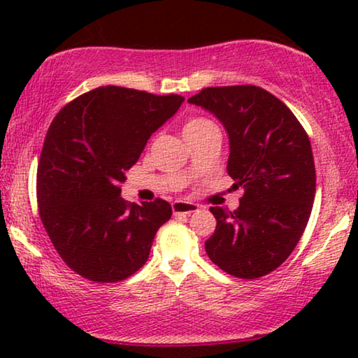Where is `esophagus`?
I'll return each instance as SVG.
<instances>
[{"instance_id": "34e87169", "label": "esophagus", "mask_w": 358, "mask_h": 358, "mask_svg": "<svg viewBox=\"0 0 358 358\" xmlns=\"http://www.w3.org/2000/svg\"><path fill=\"white\" fill-rule=\"evenodd\" d=\"M199 207L192 202H184V200H176L173 202V213L174 215H190L197 212Z\"/></svg>"}]
</instances>
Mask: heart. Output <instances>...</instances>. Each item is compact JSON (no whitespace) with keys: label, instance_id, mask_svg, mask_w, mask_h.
I'll list each match as a JSON object with an SVG mask.
<instances>
[{"label":"heart","instance_id":"obj_1","mask_svg":"<svg viewBox=\"0 0 358 358\" xmlns=\"http://www.w3.org/2000/svg\"><path fill=\"white\" fill-rule=\"evenodd\" d=\"M212 124L208 119H203V117H195V119H190L187 124L184 125V130H195V129H200V127H205Z\"/></svg>","mask_w":358,"mask_h":358}]
</instances>
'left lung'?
Masks as SVG:
<instances>
[{
  "label": "left lung",
  "mask_w": 358,
  "mask_h": 358,
  "mask_svg": "<svg viewBox=\"0 0 358 358\" xmlns=\"http://www.w3.org/2000/svg\"><path fill=\"white\" fill-rule=\"evenodd\" d=\"M190 104L212 112L229 141L228 174L244 195L234 212L212 207L210 261L239 278L275 271L300 241L316 194L311 143L293 112L257 86L205 87Z\"/></svg>",
  "instance_id": "left-lung-1"
}]
</instances>
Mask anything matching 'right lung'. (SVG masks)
<instances>
[{"label": "right lung", "mask_w": 358, "mask_h": 358, "mask_svg": "<svg viewBox=\"0 0 358 358\" xmlns=\"http://www.w3.org/2000/svg\"><path fill=\"white\" fill-rule=\"evenodd\" d=\"M184 97L101 86L63 107L37 168L38 212L60 257L92 282L124 280L146 262L166 200L127 203L120 185Z\"/></svg>", "instance_id": "right-lung-1"}]
</instances>
